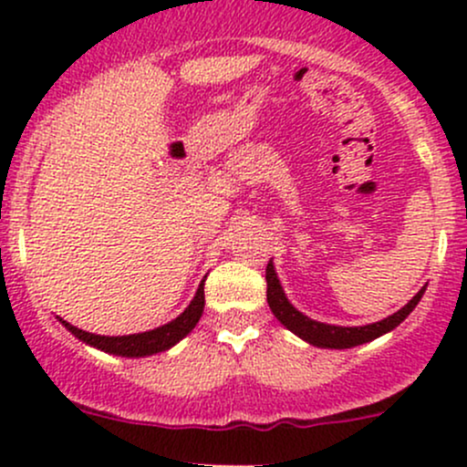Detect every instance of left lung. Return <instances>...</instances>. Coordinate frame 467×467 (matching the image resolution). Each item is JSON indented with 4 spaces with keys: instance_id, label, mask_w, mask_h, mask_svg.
Masks as SVG:
<instances>
[{
    "instance_id": "left-lung-1",
    "label": "left lung",
    "mask_w": 467,
    "mask_h": 467,
    "mask_svg": "<svg viewBox=\"0 0 467 467\" xmlns=\"http://www.w3.org/2000/svg\"><path fill=\"white\" fill-rule=\"evenodd\" d=\"M265 281H267V305H270L272 314L276 316V320L285 329L303 337L309 345L320 347V349H351V347L364 345V342H371L375 337L389 334L393 331L400 323H404L406 316L417 307V303L421 301L426 285H423L415 296L410 298L404 307L398 309L395 314H390L389 318L378 320V323L362 325V327H337V325H327L320 320L309 318L303 312H298L292 303L287 301L285 292H283L281 281H278L275 264H267L265 270Z\"/></svg>"
}]
</instances>
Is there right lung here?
<instances>
[{
    "label": "right lung",
    "instance_id": "1",
    "mask_svg": "<svg viewBox=\"0 0 467 467\" xmlns=\"http://www.w3.org/2000/svg\"><path fill=\"white\" fill-rule=\"evenodd\" d=\"M206 281V278H203ZM203 281L197 287L195 296L189 303V307L182 312L178 318H173L171 323L162 327H155V329L142 331V334H130V336H99L89 334V331L78 329V327L69 325L67 320H63L61 316H57L58 323H61L74 337H78L85 345L94 347L111 356H122V358H144L153 356V353L169 351L171 347H175L182 337H186L195 329V325L200 323L203 314Z\"/></svg>",
    "mask_w": 467,
    "mask_h": 467
}]
</instances>
